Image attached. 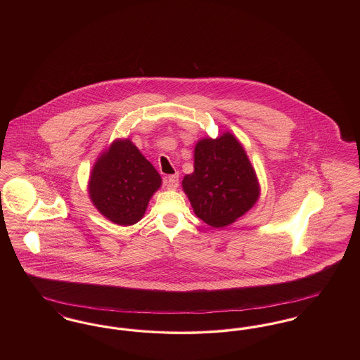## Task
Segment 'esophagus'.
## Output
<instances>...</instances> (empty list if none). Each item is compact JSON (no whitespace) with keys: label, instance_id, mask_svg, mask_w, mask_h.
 Returning <instances> with one entry per match:
<instances>
[{"label":"esophagus","instance_id":"1","mask_svg":"<svg viewBox=\"0 0 360 360\" xmlns=\"http://www.w3.org/2000/svg\"><path fill=\"white\" fill-rule=\"evenodd\" d=\"M166 185H167V188H170V190H175V188H178V185H179V174L170 175V176L167 178Z\"/></svg>","mask_w":360,"mask_h":360}]
</instances>
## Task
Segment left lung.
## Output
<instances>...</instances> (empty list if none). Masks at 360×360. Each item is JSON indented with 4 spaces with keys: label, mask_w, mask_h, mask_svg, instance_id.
<instances>
[{
    "label": "left lung",
    "mask_w": 360,
    "mask_h": 360,
    "mask_svg": "<svg viewBox=\"0 0 360 360\" xmlns=\"http://www.w3.org/2000/svg\"><path fill=\"white\" fill-rule=\"evenodd\" d=\"M182 188L197 217L214 228L236 221L260 194L255 170L229 132L195 144L194 172L185 175Z\"/></svg>",
    "instance_id": "8db88e82"
}]
</instances>
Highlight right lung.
Here are the masks:
<instances>
[{"mask_svg": "<svg viewBox=\"0 0 360 360\" xmlns=\"http://www.w3.org/2000/svg\"><path fill=\"white\" fill-rule=\"evenodd\" d=\"M162 178L129 139L115 140L90 172L93 205L112 223L134 225L146 213Z\"/></svg>", "mask_w": 360, "mask_h": 360, "instance_id": "1", "label": "right lung"}]
</instances>
